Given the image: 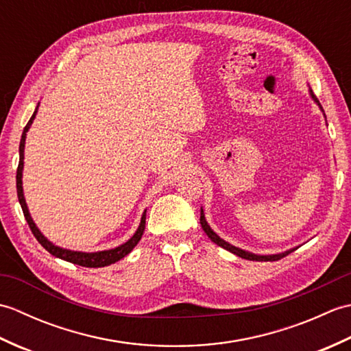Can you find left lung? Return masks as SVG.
Returning <instances> with one entry per match:
<instances>
[{"instance_id": "obj_1", "label": "left lung", "mask_w": 351, "mask_h": 351, "mask_svg": "<svg viewBox=\"0 0 351 351\" xmlns=\"http://www.w3.org/2000/svg\"><path fill=\"white\" fill-rule=\"evenodd\" d=\"M309 92H311L312 99H314V101L318 104V106H319V102H318V99L315 98V95L312 93V90H309ZM319 108H322V106H319ZM322 111H323V108H322ZM200 225H202V229L205 230V234L211 238V241H214L215 244L220 245V247H223V249L232 252L234 255L240 256V258H244V259H249V261H279L280 258L287 256L288 253L295 250V249H291V250H287V252H283V253H276V255H255V253H250V252H245V250H243V249H238V247H235V245L226 243L225 240H221V238L214 232V230L210 228V225H208L206 220H205V215H204V210H202V208H200Z\"/></svg>"}]
</instances>
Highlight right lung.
<instances>
[{
    "label": "right lung",
    "instance_id": "obj_1",
    "mask_svg": "<svg viewBox=\"0 0 351 351\" xmlns=\"http://www.w3.org/2000/svg\"><path fill=\"white\" fill-rule=\"evenodd\" d=\"M39 107V106H37ZM37 113V108L33 113L32 119H29L28 123L25 125L24 132H22V137H21V143H19V164H18V170H16V191H18V199H19V204L22 208V213H24V217L28 223L29 229H32L33 235L36 237V240L39 241L45 249H47L51 255H54L57 258H60L63 261H68V263L72 264H77L81 267H88V268H98V267H107L117 263L119 259L125 258L128 253L136 247L137 243L140 241L141 235L145 232V225H146V211L141 215V221H140V226L136 230V234H134L128 241L123 243L119 245V247L114 249H110V250H102V252H93V253H86V252H73V250H68V249H63V247H58V245L52 244L51 241H48V238H45L43 234L40 232L39 229H37L36 223L33 221L32 215L28 213V208L25 204V197H24V191H22V169H24V147H25V137H27V131L29 130V126H32L34 117Z\"/></svg>",
    "mask_w": 351,
    "mask_h": 351
}]
</instances>
